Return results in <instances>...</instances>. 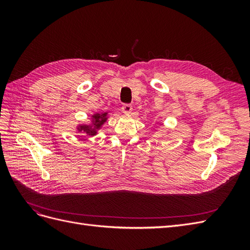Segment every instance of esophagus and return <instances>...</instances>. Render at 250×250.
Masks as SVG:
<instances>
[{"label":"esophagus","instance_id":"34e87169","mask_svg":"<svg viewBox=\"0 0 250 250\" xmlns=\"http://www.w3.org/2000/svg\"><path fill=\"white\" fill-rule=\"evenodd\" d=\"M122 111L124 113H130L132 111V105L130 104H124L122 106Z\"/></svg>","mask_w":250,"mask_h":250}]
</instances>
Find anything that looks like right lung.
<instances>
[{
	"label": "right lung",
	"mask_w": 250,
	"mask_h": 250,
	"mask_svg": "<svg viewBox=\"0 0 250 250\" xmlns=\"http://www.w3.org/2000/svg\"><path fill=\"white\" fill-rule=\"evenodd\" d=\"M107 112H101V113H94L90 117V123L89 124H79L77 126L78 132L82 133L83 137L88 135V137H94L97 134L98 130L104 125V123L107 121Z\"/></svg>",
	"instance_id": "add662e5"
}]
</instances>
